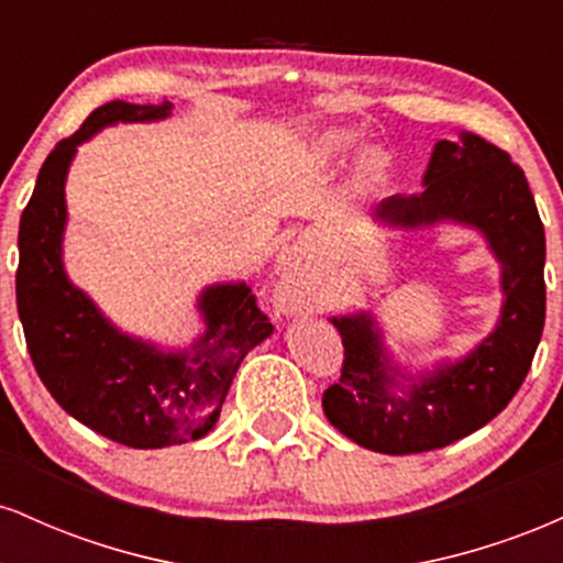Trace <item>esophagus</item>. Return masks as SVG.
Returning a JSON list of instances; mask_svg holds the SVG:
<instances>
[{
	"label": "esophagus",
	"instance_id": "obj_1",
	"mask_svg": "<svg viewBox=\"0 0 563 563\" xmlns=\"http://www.w3.org/2000/svg\"><path fill=\"white\" fill-rule=\"evenodd\" d=\"M277 301L283 303V307H290V303L299 301V286H296V280H288L283 283L280 290H277Z\"/></svg>",
	"mask_w": 563,
	"mask_h": 563
}]
</instances>
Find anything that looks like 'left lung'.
I'll return each instance as SVG.
<instances>
[{"label": "left lung", "instance_id": "8db88e82", "mask_svg": "<svg viewBox=\"0 0 563 563\" xmlns=\"http://www.w3.org/2000/svg\"><path fill=\"white\" fill-rule=\"evenodd\" d=\"M421 196H394L376 209L384 222L418 228L455 219L479 228L503 264V318L495 333L457 365L397 386L380 335L367 314L333 320L344 344L341 378L322 394V410L360 448L412 455L448 448L482 429L525 384L545 325V230L525 169L476 134L463 145L437 142Z\"/></svg>", "mask_w": 563, "mask_h": 563}]
</instances>
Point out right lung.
<instances>
[{
    "label": "right lung",
    "mask_w": 563,
    "mask_h": 563,
    "mask_svg": "<svg viewBox=\"0 0 563 563\" xmlns=\"http://www.w3.org/2000/svg\"><path fill=\"white\" fill-rule=\"evenodd\" d=\"M169 111V100L158 106L113 100L89 113L42 164L18 232V314L38 378L68 416L137 450L209 434L243 357L273 333L245 283L217 286L200 296L203 339L190 352L164 354L108 325L63 273V185L76 145L115 121L166 119Z\"/></svg>",
    "instance_id": "obj_1"
}]
</instances>
